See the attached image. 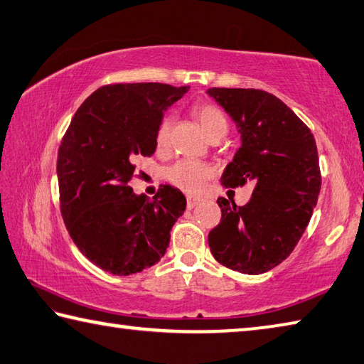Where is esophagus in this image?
Instances as JSON below:
<instances>
[{"label": "esophagus", "instance_id": "esophagus-1", "mask_svg": "<svg viewBox=\"0 0 364 364\" xmlns=\"http://www.w3.org/2000/svg\"><path fill=\"white\" fill-rule=\"evenodd\" d=\"M186 202H188V208H194V207H197V205H199V203H202L203 199H202V197L188 196V197H186Z\"/></svg>", "mask_w": 364, "mask_h": 364}]
</instances>
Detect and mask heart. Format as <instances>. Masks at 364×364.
<instances>
[{"mask_svg":"<svg viewBox=\"0 0 364 364\" xmlns=\"http://www.w3.org/2000/svg\"><path fill=\"white\" fill-rule=\"evenodd\" d=\"M193 114L208 138L226 135L229 127L228 117L216 105L207 102L196 103L193 108ZM171 127H173V119L171 117L162 119L161 124L157 125L154 136L157 153L162 154L168 151ZM211 175H213V168H211L208 164L193 159L178 161L167 170V180L173 184V186L186 191V193L191 194L200 193L205 188V184H207V181L211 178Z\"/></svg>","mask_w":364,"mask_h":364,"instance_id":"b5f03b06","label":"heart"}]
</instances>
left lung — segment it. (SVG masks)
<instances>
[{"label": "left lung", "instance_id": "1", "mask_svg": "<svg viewBox=\"0 0 364 364\" xmlns=\"http://www.w3.org/2000/svg\"><path fill=\"white\" fill-rule=\"evenodd\" d=\"M208 95L234 119L242 135V146L221 184H255L243 207L232 199H218L221 223L208 234L211 255L237 272L264 274L291 255L312 218L321 188L315 138L269 92L211 87Z\"/></svg>", "mask_w": 364, "mask_h": 364}]
</instances>
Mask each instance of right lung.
Here are the masks:
<instances>
[{
	"label": "right lung",
	"instance_id": "right-lung-1",
	"mask_svg": "<svg viewBox=\"0 0 364 364\" xmlns=\"http://www.w3.org/2000/svg\"><path fill=\"white\" fill-rule=\"evenodd\" d=\"M189 85L117 82L95 90L73 116L57 157L60 213L79 251L113 275L154 266L186 208L180 189L161 184L135 196V161L153 156L165 111Z\"/></svg>",
	"mask_w": 364,
	"mask_h": 364
}]
</instances>
